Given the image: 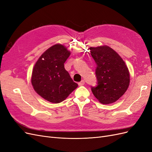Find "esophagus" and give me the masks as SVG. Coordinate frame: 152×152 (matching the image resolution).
I'll return each instance as SVG.
<instances>
[{
	"label": "esophagus",
	"instance_id": "1",
	"mask_svg": "<svg viewBox=\"0 0 152 152\" xmlns=\"http://www.w3.org/2000/svg\"><path fill=\"white\" fill-rule=\"evenodd\" d=\"M79 86H83V85H84L85 84V81L84 80H82L80 82H79Z\"/></svg>",
	"mask_w": 152,
	"mask_h": 152
}]
</instances>
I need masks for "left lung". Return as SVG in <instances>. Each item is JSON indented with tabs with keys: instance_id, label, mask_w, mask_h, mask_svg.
I'll use <instances>...</instances> for the list:
<instances>
[{
	"instance_id": "left-lung-1",
	"label": "left lung",
	"mask_w": 152,
	"mask_h": 152,
	"mask_svg": "<svg viewBox=\"0 0 152 152\" xmlns=\"http://www.w3.org/2000/svg\"><path fill=\"white\" fill-rule=\"evenodd\" d=\"M89 49L97 64L95 70L97 85L91 86V91L101 103L115 102L126 93L129 85V72L126 63L107 45Z\"/></svg>"
}]
</instances>
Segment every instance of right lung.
I'll return each mask as SVG.
<instances>
[{
	"label": "right lung",
	"instance_id": "right-lung-1",
	"mask_svg": "<svg viewBox=\"0 0 152 152\" xmlns=\"http://www.w3.org/2000/svg\"><path fill=\"white\" fill-rule=\"evenodd\" d=\"M70 54L64 45L56 44L45 50L34 66L31 84L37 93L49 102H63L78 86L64 66Z\"/></svg>",
	"mask_w": 152,
	"mask_h": 152
}]
</instances>
